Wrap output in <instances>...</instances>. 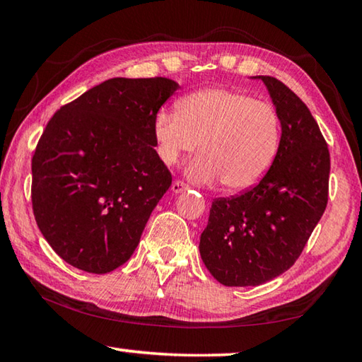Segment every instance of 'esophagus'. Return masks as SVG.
<instances>
[{
	"mask_svg": "<svg viewBox=\"0 0 362 362\" xmlns=\"http://www.w3.org/2000/svg\"><path fill=\"white\" fill-rule=\"evenodd\" d=\"M187 188H188L187 183H183V182H180V180H175V182L173 183V187H170V189H173L174 193H182V192H185Z\"/></svg>",
	"mask_w": 362,
	"mask_h": 362,
	"instance_id": "34e87169",
	"label": "esophagus"
}]
</instances>
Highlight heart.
Here are the masks:
<instances>
[{"instance_id": "1", "label": "heart", "mask_w": 362, "mask_h": 362, "mask_svg": "<svg viewBox=\"0 0 362 362\" xmlns=\"http://www.w3.org/2000/svg\"><path fill=\"white\" fill-rule=\"evenodd\" d=\"M156 151L166 166L201 153L187 164L196 183L223 182L228 192L255 187L272 168L279 146V118L263 100L225 88L196 90L177 112L159 110L153 119Z\"/></svg>"}]
</instances>
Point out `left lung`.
Instances as JSON below:
<instances>
[{
	"label": "left lung",
	"instance_id": "8db88e82",
	"mask_svg": "<svg viewBox=\"0 0 362 362\" xmlns=\"http://www.w3.org/2000/svg\"><path fill=\"white\" fill-rule=\"evenodd\" d=\"M265 84L281 122L276 158L254 188L212 203L199 238L204 265L223 286H260L287 272L327 206L330 156L308 107L272 76Z\"/></svg>",
	"mask_w": 362,
	"mask_h": 362
}]
</instances>
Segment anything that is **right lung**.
Here are the masks:
<instances>
[{
  "label": "right lung",
  "mask_w": 362,
  "mask_h": 362,
  "mask_svg": "<svg viewBox=\"0 0 362 362\" xmlns=\"http://www.w3.org/2000/svg\"><path fill=\"white\" fill-rule=\"evenodd\" d=\"M177 89L169 78H113L47 122L32 159L33 214L71 267L105 274L136 250L173 183L153 119Z\"/></svg>",
  "instance_id": "add662e5"
}]
</instances>
